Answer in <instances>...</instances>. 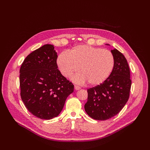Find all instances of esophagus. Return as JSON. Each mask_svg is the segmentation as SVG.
I'll return each instance as SVG.
<instances>
[{"label":"esophagus","instance_id":"obj_1","mask_svg":"<svg viewBox=\"0 0 150 150\" xmlns=\"http://www.w3.org/2000/svg\"><path fill=\"white\" fill-rule=\"evenodd\" d=\"M74 89H75V90L78 91V90H79V89H81V88L79 87V86H78L75 85V86H74Z\"/></svg>","mask_w":150,"mask_h":150}]
</instances>
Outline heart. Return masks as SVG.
<instances>
[{
	"label": "heart",
	"mask_w": 150,
	"mask_h": 150,
	"mask_svg": "<svg viewBox=\"0 0 150 150\" xmlns=\"http://www.w3.org/2000/svg\"><path fill=\"white\" fill-rule=\"evenodd\" d=\"M114 57L112 53L100 47L81 44L72 47L69 52H62L57 59V64L61 74L71 77L74 83L83 85L89 82L96 86L105 81L114 67Z\"/></svg>",
	"instance_id": "b5f03b06"
}]
</instances>
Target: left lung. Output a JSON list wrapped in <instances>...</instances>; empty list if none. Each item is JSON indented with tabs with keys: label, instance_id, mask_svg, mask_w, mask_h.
Masks as SVG:
<instances>
[{
	"label": "left lung",
	"instance_id": "obj_1",
	"mask_svg": "<svg viewBox=\"0 0 150 150\" xmlns=\"http://www.w3.org/2000/svg\"><path fill=\"white\" fill-rule=\"evenodd\" d=\"M111 52L115 63L110 76L100 85L88 89L84 109L96 120H106L118 114L129 96L131 81L128 62L118 50L114 49Z\"/></svg>",
	"mask_w": 150,
	"mask_h": 150
}]
</instances>
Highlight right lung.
<instances>
[{
	"instance_id": "1",
	"label": "right lung",
	"mask_w": 150,
	"mask_h": 150,
	"mask_svg": "<svg viewBox=\"0 0 150 150\" xmlns=\"http://www.w3.org/2000/svg\"><path fill=\"white\" fill-rule=\"evenodd\" d=\"M57 58L53 45L45 44L29 54L20 69L21 99L40 119L57 117L74 91V85L57 69Z\"/></svg>"
}]
</instances>
